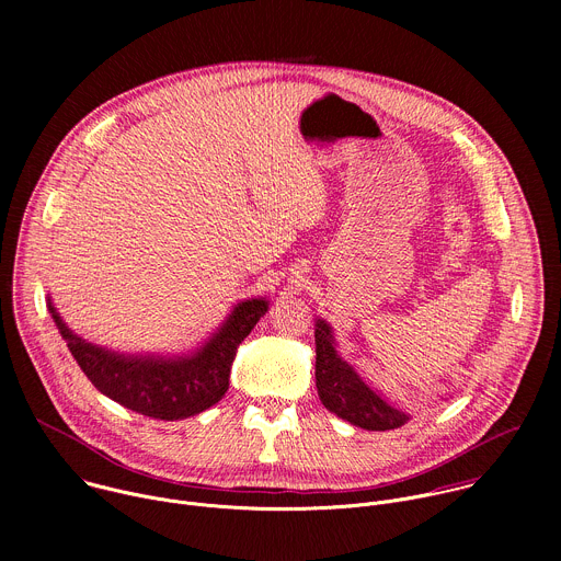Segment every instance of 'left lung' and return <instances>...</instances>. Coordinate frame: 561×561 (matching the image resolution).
I'll use <instances>...</instances> for the list:
<instances>
[{"label":"left lung","instance_id":"left-lung-1","mask_svg":"<svg viewBox=\"0 0 561 561\" xmlns=\"http://www.w3.org/2000/svg\"><path fill=\"white\" fill-rule=\"evenodd\" d=\"M314 383L319 399L331 413L364 431H392L411 420L342 359L327 319H314Z\"/></svg>","mask_w":561,"mask_h":561}]
</instances>
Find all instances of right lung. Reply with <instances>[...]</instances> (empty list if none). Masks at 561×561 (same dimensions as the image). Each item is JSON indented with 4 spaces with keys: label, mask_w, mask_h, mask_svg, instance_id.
Wrapping results in <instances>:
<instances>
[{
    "label": "right lung",
    "mask_w": 561,
    "mask_h": 561,
    "mask_svg": "<svg viewBox=\"0 0 561 561\" xmlns=\"http://www.w3.org/2000/svg\"><path fill=\"white\" fill-rule=\"evenodd\" d=\"M48 310L70 355L102 394L139 415L175 422L204 413L224 397L237 346L266 314L268 301L255 297L234 304L199 348L175 357L108 351L75 335L50 297Z\"/></svg>",
    "instance_id": "right-lung-1"
}]
</instances>
